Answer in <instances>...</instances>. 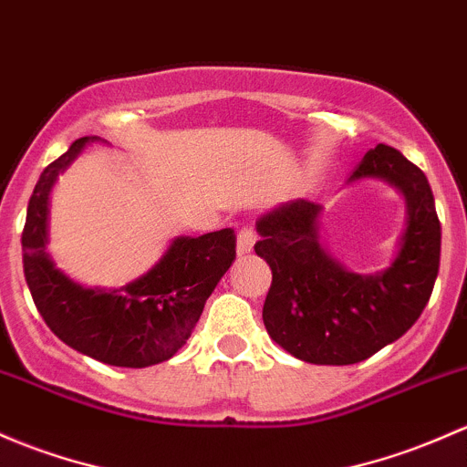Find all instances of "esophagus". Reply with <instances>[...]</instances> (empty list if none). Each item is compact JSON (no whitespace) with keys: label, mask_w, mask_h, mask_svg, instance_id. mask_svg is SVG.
Instances as JSON below:
<instances>
[{"label":"esophagus","mask_w":467,"mask_h":467,"mask_svg":"<svg viewBox=\"0 0 467 467\" xmlns=\"http://www.w3.org/2000/svg\"><path fill=\"white\" fill-rule=\"evenodd\" d=\"M254 246V230L244 225L242 230L237 233V253L239 254H248Z\"/></svg>","instance_id":"34e87169"}]
</instances>
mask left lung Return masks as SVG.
<instances>
[{"instance_id":"left-lung-1","label":"left lung","mask_w":467,"mask_h":467,"mask_svg":"<svg viewBox=\"0 0 467 467\" xmlns=\"http://www.w3.org/2000/svg\"><path fill=\"white\" fill-rule=\"evenodd\" d=\"M365 176L389 181L407 199V230L385 273H349L328 257L317 244L322 208L311 201H293L257 221L254 253L273 271L264 324L304 362L356 365L399 340L420 317L439 275L441 221L428 176L382 143L367 151L351 181Z\"/></svg>"}]
</instances>
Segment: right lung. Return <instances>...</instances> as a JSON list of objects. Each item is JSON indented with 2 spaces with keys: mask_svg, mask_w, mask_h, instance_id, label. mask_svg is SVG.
Instances as JSON below:
<instances>
[{
  "mask_svg": "<svg viewBox=\"0 0 467 467\" xmlns=\"http://www.w3.org/2000/svg\"><path fill=\"white\" fill-rule=\"evenodd\" d=\"M78 139L39 174L22 230L24 277L47 327L71 349L105 365L170 360L192 336L205 299L234 259L233 228L179 237L150 273L118 291H93L53 268L47 254V205L57 174L89 143Z\"/></svg>",
  "mask_w": 467,
  "mask_h": 467,
  "instance_id": "right-lung-1",
  "label": "right lung"
}]
</instances>
